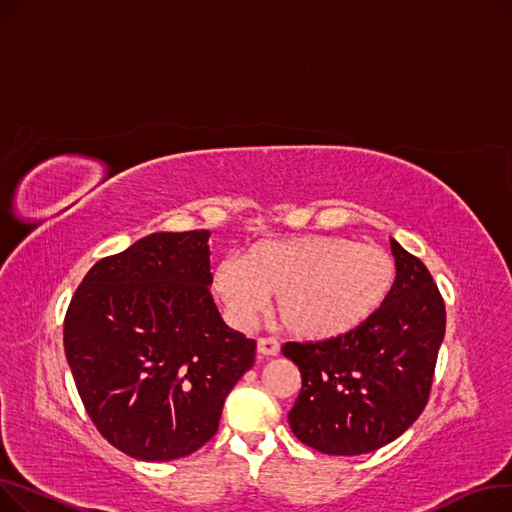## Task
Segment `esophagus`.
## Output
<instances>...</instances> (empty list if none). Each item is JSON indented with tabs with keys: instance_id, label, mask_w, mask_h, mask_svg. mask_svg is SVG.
Returning <instances> with one entry per match:
<instances>
[{
	"instance_id": "esophagus-1",
	"label": "esophagus",
	"mask_w": 512,
	"mask_h": 512,
	"mask_svg": "<svg viewBox=\"0 0 512 512\" xmlns=\"http://www.w3.org/2000/svg\"><path fill=\"white\" fill-rule=\"evenodd\" d=\"M280 353V342L272 336H261L257 340V355L259 357H276Z\"/></svg>"
}]
</instances>
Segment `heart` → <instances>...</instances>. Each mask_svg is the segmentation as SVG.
Masks as SVG:
<instances>
[{"label": "heart", "mask_w": 512, "mask_h": 512, "mask_svg": "<svg viewBox=\"0 0 512 512\" xmlns=\"http://www.w3.org/2000/svg\"><path fill=\"white\" fill-rule=\"evenodd\" d=\"M396 284V263L375 245L346 236L309 234L261 240L245 259L226 257L213 292L236 326H249L274 294L282 326L303 340H330L361 328Z\"/></svg>", "instance_id": "1"}]
</instances>
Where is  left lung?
<instances>
[{
	"label": "left lung",
	"instance_id": "obj_1",
	"mask_svg": "<svg viewBox=\"0 0 512 512\" xmlns=\"http://www.w3.org/2000/svg\"><path fill=\"white\" fill-rule=\"evenodd\" d=\"M390 247L396 284L378 313L344 336L282 346L303 380L288 423L317 452L357 456L390 444L415 423L432 392L444 299L421 259L396 240Z\"/></svg>",
	"mask_w": 512,
	"mask_h": 512
}]
</instances>
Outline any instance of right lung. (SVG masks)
<instances>
[{
	"instance_id": "1",
	"label": "right lung",
	"mask_w": 512,
	"mask_h": 512,
	"mask_svg": "<svg viewBox=\"0 0 512 512\" xmlns=\"http://www.w3.org/2000/svg\"><path fill=\"white\" fill-rule=\"evenodd\" d=\"M209 230L155 232L99 259L64 319L80 400L114 448L172 461L218 432L257 342L224 324L209 292Z\"/></svg>"
}]
</instances>
